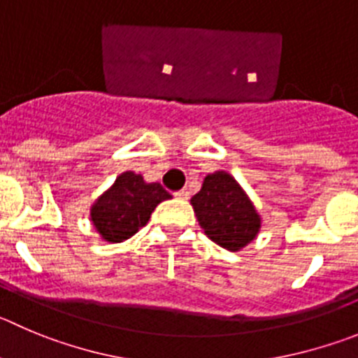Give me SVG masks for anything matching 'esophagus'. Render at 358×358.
<instances>
[{
	"instance_id": "esophagus-1",
	"label": "esophagus",
	"mask_w": 358,
	"mask_h": 358,
	"mask_svg": "<svg viewBox=\"0 0 358 358\" xmlns=\"http://www.w3.org/2000/svg\"><path fill=\"white\" fill-rule=\"evenodd\" d=\"M175 196L178 199H189V190L182 189V190H178V192H175Z\"/></svg>"
}]
</instances>
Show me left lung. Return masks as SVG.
Instances as JSON below:
<instances>
[{
    "instance_id": "8db88e82",
    "label": "left lung",
    "mask_w": 358,
    "mask_h": 358,
    "mask_svg": "<svg viewBox=\"0 0 358 358\" xmlns=\"http://www.w3.org/2000/svg\"><path fill=\"white\" fill-rule=\"evenodd\" d=\"M199 226L217 245L240 250L259 231L262 220L242 187L226 171H215L203 182L201 190L192 196Z\"/></svg>"
}]
</instances>
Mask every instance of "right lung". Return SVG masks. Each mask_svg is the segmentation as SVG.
Returning a JSON list of instances; mask_svg holds the SVG:
<instances>
[{"mask_svg":"<svg viewBox=\"0 0 358 358\" xmlns=\"http://www.w3.org/2000/svg\"><path fill=\"white\" fill-rule=\"evenodd\" d=\"M169 198L160 183H146L141 175L125 171L92 206L93 226L103 240L123 242L148 222L160 201Z\"/></svg>","mask_w":358,"mask_h":358,"instance_id":"obj_1","label":"right lung"}]
</instances>
